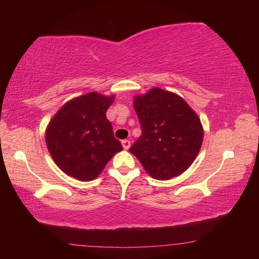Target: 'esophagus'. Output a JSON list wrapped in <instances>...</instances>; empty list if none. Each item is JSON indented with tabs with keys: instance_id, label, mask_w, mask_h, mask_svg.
I'll return each mask as SVG.
<instances>
[{
	"instance_id": "1",
	"label": "esophagus",
	"mask_w": 259,
	"mask_h": 259,
	"mask_svg": "<svg viewBox=\"0 0 259 259\" xmlns=\"http://www.w3.org/2000/svg\"><path fill=\"white\" fill-rule=\"evenodd\" d=\"M122 147L125 148V150H128V148L131 147V141L130 140H122Z\"/></svg>"
}]
</instances>
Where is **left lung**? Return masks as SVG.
I'll return each instance as SVG.
<instances>
[{
  "instance_id": "obj_1",
  "label": "left lung",
  "mask_w": 259,
  "mask_h": 259,
  "mask_svg": "<svg viewBox=\"0 0 259 259\" xmlns=\"http://www.w3.org/2000/svg\"><path fill=\"white\" fill-rule=\"evenodd\" d=\"M133 106L143 133L130 148L152 178L168 180L185 172L203 144L199 116L178 94L151 88Z\"/></svg>"
}]
</instances>
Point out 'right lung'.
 Segmentation results:
<instances>
[{
  "instance_id": "1",
  "label": "right lung",
  "mask_w": 259,
  "mask_h": 259,
  "mask_svg": "<svg viewBox=\"0 0 259 259\" xmlns=\"http://www.w3.org/2000/svg\"><path fill=\"white\" fill-rule=\"evenodd\" d=\"M115 95L91 92L67 101L46 128L53 160L67 176L81 182L97 178L107 162L122 151L106 112Z\"/></svg>"
}]
</instances>
